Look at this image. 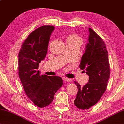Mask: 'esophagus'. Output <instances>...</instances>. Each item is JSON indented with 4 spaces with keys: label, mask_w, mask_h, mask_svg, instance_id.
<instances>
[{
    "label": "esophagus",
    "mask_w": 124,
    "mask_h": 124,
    "mask_svg": "<svg viewBox=\"0 0 124 124\" xmlns=\"http://www.w3.org/2000/svg\"><path fill=\"white\" fill-rule=\"evenodd\" d=\"M62 79H63V80H64V81H65L70 82V81H71V79H69V78H66V77H64L63 78H62Z\"/></svg>",
    "instance_id": "obj_1"
}]
</instances>
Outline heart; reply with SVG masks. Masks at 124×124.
Returning <instances> with one entry per match:
<instances>
[{"mask_svg":"<svg viewBox=\"0 0 124 124\" xmlns=\"http://www.w3.org/2000/svg\"><path fill=\"white\" fill-rule=\"evenodd\" d=\"M66 44H69L75 42V41H80V38L78 37L77 34H74V33H71L68 34V35L66 36L65 38Z\"/></svg>","mask_w":124,"mask_h":124,"instance_id":"1","label":"heart"}]
</instances>
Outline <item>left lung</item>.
Returning <instances> with one entry per match:
<instances>
[{
    "label": "left lung",
    "mask_w": 124,
    "mask_h": 124,
    "mask_svg": "<svg viewBox=\"0 0 124 124\" xmlns=\"http://www.w3.org/2000/svg\"><path fill=\"white\" fill-rule=\"evenodd\" d=\"M89 43L82 56L80 68L89 75V81L83 87L77 81L78 92L74 102L78 108L87 110L95 105L106 90L110 75L109 61L105 43L89 28Z\"/></svg>",
    "instance_id": "8db88e82"
}]
</instances>
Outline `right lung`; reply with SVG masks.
<instances>
[{"mask_svg": "<svg viewBox=\"0 0 124 124\" xmlns=\"http://www.w3.org/2000/svg\"><path fill=\"white\" fill-rule=\"evenodd\" d=\"M54 26L44 25L31 32L19 53V76L25 94L34 105L44 108L51 103L55 94L62 86V78L40 75L39 64L46 55Z\"/></svg>", "mask_w": 124, "mask_h": 124, "instance_id": "obj_1", "label": "right lung"}]
</instances>
